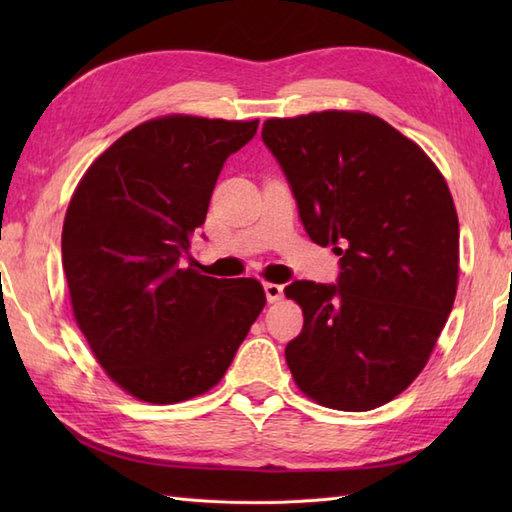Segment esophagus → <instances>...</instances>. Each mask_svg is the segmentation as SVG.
<instances>
[{"label":"esophagus","mask_w":512,"mask_h":512,"mask_svg":"<svg viewBox=\"0 0 512 512\" xmlns=\"http://www.w3.org/2000/svg\"><path fill=\"white\" fill-rule=\"evenodd\" d=\"M264 292H266V299L268 303H275L284 295V286L281 284H264Z\"/></svg>","instance_id":"34e87169"}]
</instances>
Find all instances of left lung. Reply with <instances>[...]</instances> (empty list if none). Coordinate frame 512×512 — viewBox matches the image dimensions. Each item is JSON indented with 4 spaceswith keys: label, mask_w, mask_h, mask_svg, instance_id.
<instances>
[{
    "label": "left lung",
    "mask_w": 512,
    "mask_h": 512,
    "mask_svg": "<svg viewBox=\"0 0 512 512\" xmlns=\"http://www.w3.org/2000/svg\"><path fill=\"white\" fill-rule=\"evenodd\" d=\"M279 162L314 244L341 255L336 284L292 281L303 330L286 361L303 394L369 411L405 391L436 347L458 290L460 226L442 173L383 118H270Z\"/></svg>",
    "instance_id": "left-lung-1"
}]
</instances>
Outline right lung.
<instances>
[{
	"mask_svg": "<svg viewBox=\"0 0 512 512\" xmlns=\"http://www.w3.org/2000/svg\"><path fill=\"white\" fill-rule=\"evenodd\" d=\"M257 125L154 118L105 149L72 195L61 257L74 319L138 400L171 405L220 383L266 306L257 279L184 268L226 158Z\"/></svg>",
	"mask_w": 512,
	"mask_h": 512,
	"instance_id": "add662e5",
	"label": "right lung"
}]
</instances>
